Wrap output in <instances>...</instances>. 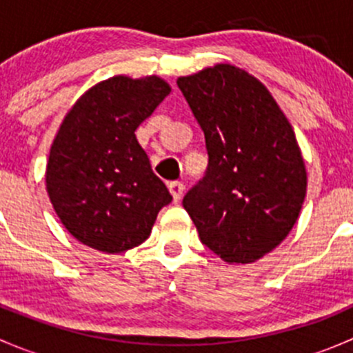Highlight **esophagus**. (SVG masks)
Instances as JSON below:
<instances>
[{"instance_id":"esophagus-1","label":"esophagus","mask_w":353,"mask_h":353,"mask_svg":"<svg viewBox=\"0 0 353 353\" xmlns=\"http://www.w3.org/2000/svg\"><path fill=\"white\" fill-rule=\"evenodd\" d=\"M169 191H170V194H172L174 203L181 201V198H183V193H184V184L179 183V181L169 183Z\"/></svg>"}]
</instances>
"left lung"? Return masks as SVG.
<instances>
[{"label":"left lung","mask_w":353,"mask_h":353,"mask_svg":"<svg viewBox=\"0 0 353 353\" xmlns=\"http://www.w3.org/2000/svg\"><path fill=\"white\" fill-rule=\"evenodd\" d=\"M205 133L208 169L183 199L201 243L230 265L254 263L288 236L307 172L268 88L227 63L177 78Z\"/></svg>","instance_id":"obj_1"}]
</instances>
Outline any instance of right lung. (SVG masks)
<instances>
[{
  "label": "right lung",
  "instance_id": "obj_1",
  "mask_svg": "<svg viewBox=\"0 0 353 353\" xmlns=\"http://www.w3.org/2000/svg\"><path fill=\"white\" fill-rule=\"evenodd\" d=\"M169 94L170 85L157 74H116L68 110L49 152L46 190L81 244L108 254L137 248L172 201L134 134Z\"/></svg>",
  "mask_w": 353,
  "mask_h": 353
}]
</instances>
